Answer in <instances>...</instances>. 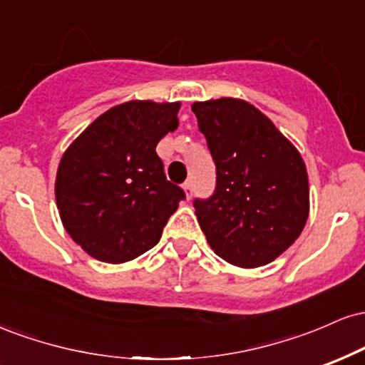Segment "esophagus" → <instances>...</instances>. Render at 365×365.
Here are the masks:
<instances>
[{
    "label": "esophagus",
    "instance_id": "obj_1",
    "mask_svg": "<svg viewBox=\"0 0 365 365\" xmlns=\"http://www.w3.org/2000/svg\"><path fill=\"white\" fill-rule=\"evenodd\" d=\"M183 190H185V194H187V199L188 197L192 195V188H194V183H192V180H187L185 183H183Z\"/></svg>",
    "mask_w": 365,
    "mask_h": 365
}]
</instances>
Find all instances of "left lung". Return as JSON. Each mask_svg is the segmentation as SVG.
Segmentation results:
<instances>
[{
    "instance_id": "obj_1",
    "label": "left lung",
    "mask_w": 365,
    "mask_h": 365,
    "mask_svg": "<svg viewBox=\"0 0 365 365\" xmlns=\"http://www.w3.org/2000/svg\"><path fill=\"white\" fill-rule=\"evenodd\" d=\"M199 130L216 165V187L194 207L207 244L240 267L274 261L309 216L307 170L299 150L252 104L195 103Z\"/></svg>"
}]
</instances>
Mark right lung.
Segmentation results:
<instances>
[{"label":"right lung","mask_w":365,"mask_h":365,"mask_svg":"<svg viewBox=\"0 0 365 365\" xmlns=\"http://www.w3.org/2000/svg\"><path fill=\"white\" fill-rule=\"evenodd\" d=\"M180 103L130 101L111 108L63 154L56 204L66 232L103 262L118 264L153 249L185 199L166 180L158 142L177 128Z\"/></svg>","instance_id":"obj_1"}]
</instances>
